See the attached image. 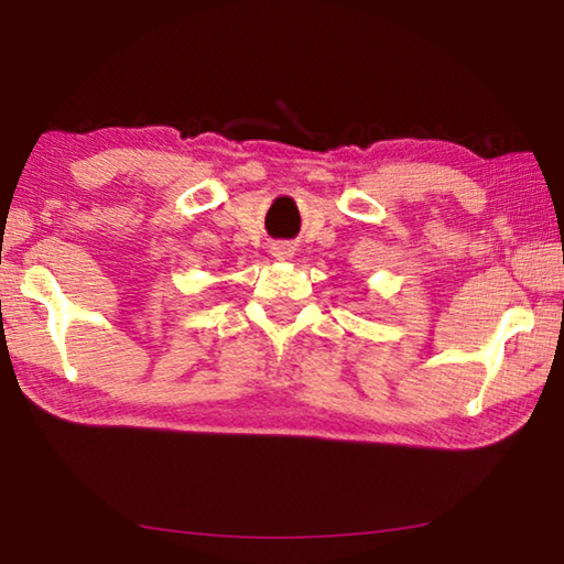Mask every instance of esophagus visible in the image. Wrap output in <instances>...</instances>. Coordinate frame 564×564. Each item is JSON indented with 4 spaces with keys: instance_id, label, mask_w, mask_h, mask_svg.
<instances>
[{
    "instance_id": "esophagus-1",
    "label": "esophagus",
    "mask_w": 564,
    "mask_h": 564,
    "mask_svg": "<svg viewBox=\"0 0 564 564\" xmlns=\"http://www.w3.org/2000/svg\"><path fill=\"white\" fill-rule=\"evenodd\" d=\"M275 256H279V259H285V256H291V248H285V246L275 248Z\"/></svg>"
}]
</instances>
